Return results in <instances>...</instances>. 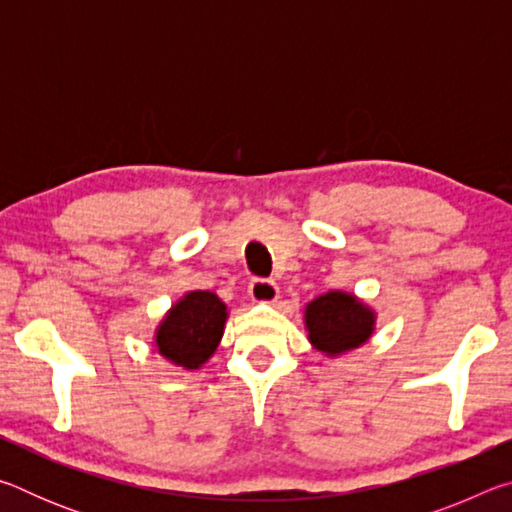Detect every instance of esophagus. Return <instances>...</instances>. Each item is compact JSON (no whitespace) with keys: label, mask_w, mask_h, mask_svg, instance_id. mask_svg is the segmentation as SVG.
<instances>
[{"label":"esophagus","mask_w":512,"mask_h":512,"mask_svg":"<svg viewBox=\"0 0 512 512\" xmlns=\"http://www.w3.org/2000/svg\"><path fill=\"white\" fill-rule=\"evenodd\" d=\"M250 298L255 302H262V305H268V302H275L277 296H280V289L273 280H264V277H255L248 287Z\"/></svg>","instance_id":"1"}]
</instances>
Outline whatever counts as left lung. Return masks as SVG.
<instances>
[{"instance_id": "left-lung-1", "label": "left lung", "mask_w": 512, "mask_h": 512, "mask_svg": "<svg viewBox=\"0 0 512 512\" xmlns=\"http://www.w3.org/2000/svg\"><path fill=\"white\" fill-rule=\"evenodd\" d=\"M305 329L311 348L327 359H339L372 339L377 311L354 293L334 289L307 302Z\"/></svg>"}]
</instances>
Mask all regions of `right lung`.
<instances>
[{
    "mask_svg": "<svg viewBox=\"0 0 512 512\" xmlns=\"http://www.w3.org/2000/svg\"><path fill=\"white\" fill-rule=\"evenodd\" d=\"M228 316V305L216 293L187 291L155 327V352L183 370H201L219 348Z\"/></svg>",
    "mask_w": 512,
    "mask_h": 512,
    "instance_id": "1",
    "label": "right lung"
}]
</instances>
